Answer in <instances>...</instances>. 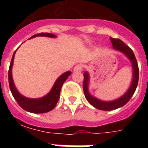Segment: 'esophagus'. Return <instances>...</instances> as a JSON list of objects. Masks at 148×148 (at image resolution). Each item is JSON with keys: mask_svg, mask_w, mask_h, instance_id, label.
I'll list each match as a JSON object with an SVG mask.
<instances>
[{"mask_svg": "<svg viewBox=\"0 0 148 148\" xmlns=\"http://www.w3.org/2000/svg\"><path fill=\"white\" fill-rule=\"evenodd\" d=\"M83 69V66L81 64H77L75 67H74V71H77V72H79V71H81Z\"/></svg>", "mask_w": 148, "mask_h": 148, "instance_id": "34e87169", "label": "esophagus"}]
</instances>
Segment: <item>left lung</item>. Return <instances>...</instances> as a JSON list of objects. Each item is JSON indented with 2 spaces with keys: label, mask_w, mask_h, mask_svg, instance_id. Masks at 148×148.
<instances>
[{
  "label": "left lung",
  "mask_w": 148,
  "mask_h": 148,
  "mask_svg": "<svg viewBox=\"0 0 148 148\" xmlns=\"http://www.w3.org/2000/svg\"><path fill=\"white\" fill-rule=\"evenodd\" d=\"M110 38V41L112 43L113 47L115 50H117V51L124 53L131 61L134 70V77L133 80H132V83H131V85L129 88V90L122 97L113 101H102L97 99L96 97H93L89 94V92H88L89 75H88V72H84V74L83 90L86 99L91 105L94 106L97 109L101 110H115L117 108H119L125 105L130 101V99L131 98V97L133 96V95L135 92L136 88H137V86H138V79H139V68H138V61H137V59H136L133 51L127 45H125V43L123 42L121 40L117 39V38Z\"/></svg>",
  "instance_id": "obj_1"
}]
</instances>
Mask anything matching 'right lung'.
<instances>
[{
  "label": "right lung",
  "instance_id": "1",
  "mask_svg": "<svg viewBox=\"0 0 148 148\" xmlns=\"http://www.w3.org/2000/svg\"><path fill=\"white\" fill-rule=\"evenodd\" d=\"M38 36H45V37H49V38H55L56 36L50 33H40L34 34L32 36L31 38L38 37ZM15 52L13 54L12 59L10 61V67H9V71H8V81H9V86H10V91L12 93L13 97L17 101V103L19 104L21 108H22L24 110L28 111L31 113H34V114H42V113H47L52 109L55 108L56 104L58 103V100L60 98V92L61 87L64 81L67 80L68 76L71 75V72L67 71L64 74H63L61 76H60L56 81L53 88L49 92L48 95H47L45 97L38 99H31L27 97H24L23 95L20 94L17 90L16 89L13 81L12 73H11V69H12L13 63H14V58Z\"/></svg>",
  "mask_w": 148,
  "mask_h": 148
}]
</instances>
